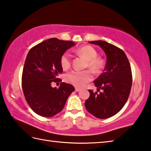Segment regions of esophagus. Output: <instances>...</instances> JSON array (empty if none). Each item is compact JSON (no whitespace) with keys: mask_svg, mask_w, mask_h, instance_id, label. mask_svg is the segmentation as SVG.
<instances>
[{"mask_svg":"<svg viewBox=\"0 0 151 151\" xmlns=\"http://www.w3.org/2000/svg\"><path fill=\"white\" fill-rule=\"evenodd\" d=\"M80 88H75V90H76V91H80Z\"/></svg>","mask_w":151,"mask_h":151,"instance_id":"esophagus-1","label":"esophagus"}]
</instances>
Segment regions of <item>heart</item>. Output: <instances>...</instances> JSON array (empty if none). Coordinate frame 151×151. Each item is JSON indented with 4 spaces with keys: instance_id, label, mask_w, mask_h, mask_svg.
Instances as JSON below:
<instances>
[{
    "instance_id": "1",
    "label": "heart",
    "mask_w": 151,
    "mask_h": 151,
    "mask_svg": "<svg viewBox=\"0 0 151 151\" xmlns=\"http://www.w3.org/2000/svg\"><path fill=\"white\" fill-rule=\"evenodd\" d=\"M78 55L83 56L87 60V67H89L95 73H99L104 68V62L101 58L97 57L96 50L91 46H84L74 50ZM60 64L63 70H67L71 67V60L70 53H63L60 58ZM93 74L89 70L84 71L73 70L65 74V80L77 87H83L92 80Z\"/></svg>"
}]
</instances>
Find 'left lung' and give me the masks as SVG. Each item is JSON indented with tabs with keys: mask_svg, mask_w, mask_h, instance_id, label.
I'll return each mask as SVG.
<instances>
[{
	"mask_svg": "<svg viewBox=\"0 0 151 151\" xmlns=\"http://www.w3.org/2000/svg\"><path fill=\"white\" fill-rule=\"evenodd\" d=\"M89 42L101 47L107 62L104 72L94 81L97 91H103L97 93L89 89L85 106L97 118H109L120 111L129 98L133 81L131 65L125 52L118 47L102 40Z\"/></svg>",
	"mask_w": 151,
	"mask_h": 151,
	"instance_id": "left-lung-1",
	"label": "left lung"
}]
</instances>
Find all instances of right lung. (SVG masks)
<instances>
[{
    "label": "right lung",
    "instance_id": "add662e5",
    "mask_svg": "<svg viewBox=\"0 0 151 151\" xmlns=\"http://www.w3.org/2000/svg\"><path fill=\"white\" fill-rule=\"evenodd\" d=\"M76 45L72 41L50 38L30 50L26 56L22 76V87L28 104L36 114L53 117L63 109L68 97L75 90L71 84L61 83L59 88H52L63 69L62 54Z\"/></svg>",
    "mask_w": 151,
    "mask_h": 151
}]
</instances>
